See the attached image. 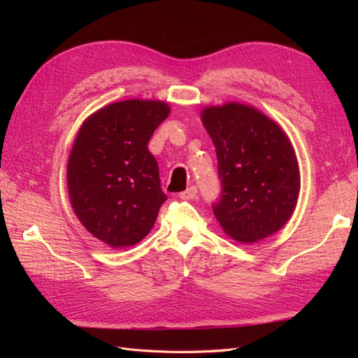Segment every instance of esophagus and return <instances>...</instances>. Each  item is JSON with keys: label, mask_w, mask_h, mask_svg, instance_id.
Listing matches in <instances>:
<instances>
[{"label": "esophagus", "mask_w": 358, "mask_h": 358, "mask_svg": "<svg viewBox=\"0 0 358 358\" xmlns=\"http://www.w3.org/2000/svg\"><path fill=\"white\" fill-rule=\"evenodd\" d=\"M179 197L182 200H192V199H197V188L196 187H189L187 191H183L179 194Z\"/></svg>", "instance_id": "1"}]
</instances>
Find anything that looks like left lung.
I'll list each match as a JSON object with an SVG mask.
<instances>
[{
    "label": "left lung",
    "mask_w": 358,
    "mask_h": 358,
    "mask_svg": "<svg viewBox=\"0 0 358 358\" xmlns=\"http://www.w3.org/2000/svg\"><path fill=\"white\" fill-rule=\"evenodd\" d=\"M222 183L213 213L225 234L254 243L275 234L294 213L300 194L296 150L287 133L255 107L230 101L201 109Z\"/></svg>",
    "instance_id": "obj_1"
}]
</instances>
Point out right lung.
I'll return each instance as SVG.
<instances>
[{
    "label": "right lung",
    "instance_id": "1",
    "mask_svg": "<svg viewBox=\"0 0 358 358\" xmlns=\"http://www.w3.org/2000/svg\"><path fill=\"white\" fill-rule=\"evenodd\" d=\"M170 115L159 100L107 104L85 119L67 164L71 208L94 237L113 249L138 243L167 196L148 143Z\"/></svg>",
    "mask_w": 358,
    "mask_h": 358
}]
</instances>
